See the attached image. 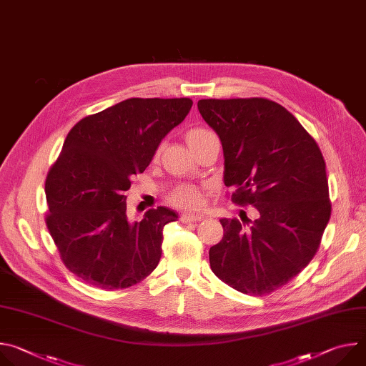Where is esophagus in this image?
<instances>
[{
  "label": "esophagus",
  "mask_w": 366,
  "mask_h": 366,
  "mask_svg": "<svg viewBox=\"0 0 366 366\" xmlns=\"http://www.w3.org/2000/svg\"><path fill=\"white\" fill-rule=\"evenodd\" d=\"M202 219H204L202 214H195V213H184V214H181V222H182V223L199 222V220H202Z\"/></svg>",
  "instance_id": "1"
}]
</instances>
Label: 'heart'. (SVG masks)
<instances>
[{"label":"heart","mask_w":366,"mask_h":366,"mask_svg":"<svg viewBox=\"0 0 366 366\" xmlns=\"http://www.w3.org/2000/svg\"><path fill=\"white\" fill-rule=\"evenodd\" d=\"M210 134V132L202 129V127H192L189 130H187L185 133V142L189 146V149L192 150L205 136ZM158 154V153H156ZM169 201L181 208H195L199 205L201 202V191L195 187H178L171 195H169Z\"/></svg>","instance_id":"1"}]
</instances>
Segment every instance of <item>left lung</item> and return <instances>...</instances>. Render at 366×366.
<instances>
[{"mask_svg":"<svg viewBox=\"0 0 366 366\" xmlns=\"http://www.w3.org/2000/svg\"><path fill=\"white\" fill-rule=\"evenodd\" d=\"M197 106L220 137L223 181L234 189L233 202L257 212L247 226L220 219L224 234L208 252L212 271L243 294H271L308 265L329 223L323 154L271 99H199Z\"/></svg>","mask_w":366,"mask_h":366,"instance_id":"obj_1","label":"left lung"}]
</instances>
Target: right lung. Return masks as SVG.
<instances>
[{"instance_id":"add662e5","label":"right lung","mask_w":366,"mask_h":366,"mask_svg":"<svg viewBox=\"0 0 366 366\" xmlns=\"http://www.w3.org/2000/svg\"><path fill=\"white\" fill-rule=\"evenodd\" d=\"M191 107L189 98H129L68 133L46 178V224L65 267L84 282L123 290L158 267L164 227L178 213L158 207L130 222L124 194Z\"/></svg>"}]
</instances>
